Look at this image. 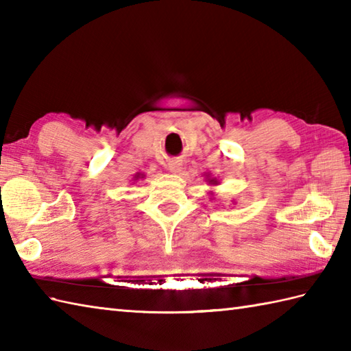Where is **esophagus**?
Instances as JSON below:
<instances>
[{
	"instance_id": "obj_1",
	"label": "esophagus",
	"mask_w": 351,
	"mask_h": 351,
	"mask_svg": "<svg viewBox=\"0 0 351 351\" xmlns=\"http://www.w3.org/2000/svg\"><path fill=\"white\" fill-rule=\"evenodd\" d=\"M169 170L173 171V173H178V171H181V162L180 161H170L169 162Z\"/></svg>"
}]
</instances>
